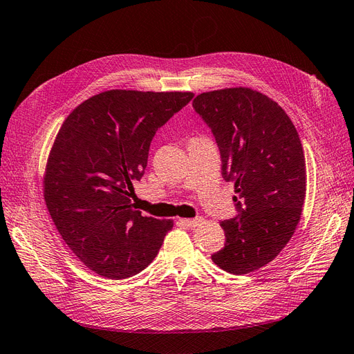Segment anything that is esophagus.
Listing matches in <instances>:
<instances>
[{
    "label": "esophagus",
    "mask_w": 354,
    "mask_h": 354,
    "mask_svg": "<svg viewBox=\"0 0 354 354\" xmlns=\"http://www.w3.org/2000/svg\"><path fill=\"white\" fill-rule=\"evenodd\" d=\"M202 221H203V219H202L201 216H197V218H193V219H185L183 222H185V225L190 226V228H194V226L199 225Z\"/></svg>",
    "instance_id": "esophagus-1"
}]
</instances>
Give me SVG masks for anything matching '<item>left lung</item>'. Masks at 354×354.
Masks as SVG:
<instances>
[{"label": "left lung", "instance_id": "left-lung-1", "mask_svg": "<svg viewBox=\"0 0 354 354\" xmlns=\"http://www.w3.org/2000/svg\"><path fill=\"white\" fill-rule=\"evenodd\" d=\"M193 107L216 139L239 212L221 222L226 241L212 260L232 274L259 270L286 247L302 215L306 165L298 131L270 97L247 87L202 93Z\"/></svg>", "mask_w": 354, "mask_h": 354}]
</instances>
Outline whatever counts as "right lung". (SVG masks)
Segmentation results:
<instances>
[{
  "label": "right lung",
  "instance_id": "obj_1",
  "mask_svg": "<svg viewBox=\"0 0 354 354\" xmlns=\"http://www.w3.org/2000/svg\"><path fill=\"white\" fill-rule=\"evenodd\" d=\"M189 91L109 90L77 106L49 152L44 196L56 230L90 270L107 279L142 272L171 219L142 216L129 199L158 128L192 98Z\"/></svg>",
  "mask_w": 354,
  "mask_h": 354
}]
</instances>
